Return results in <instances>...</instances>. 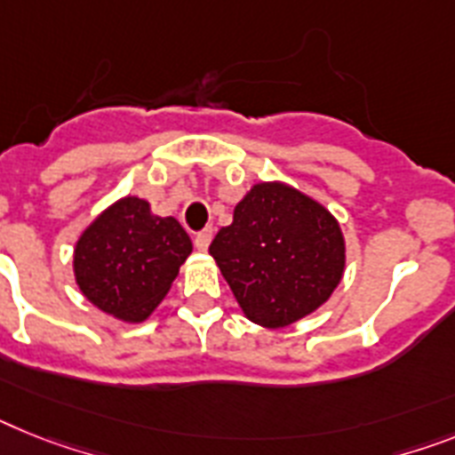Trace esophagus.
<instances>
[{
    "label": "esophagus",
    "instance_id": "esophagus-1",
    "mask_svg": "<svg viewBox=\"0 0 455 455\" xmlns=\"http://www.w3.org/2000/svg\"><path fill=\"white\" fill-rule=\"evenodd\" d=\"M210 240H212V228H204V231H198L196 235H194V245H196V250H208Z\"/></svg>",
    "mask_w": 455,
    "mask_h": 455
}]
</instances>
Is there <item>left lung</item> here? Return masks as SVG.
Wrapping results in <instances>:
<instances>
[{"mask_svg":"<svg viewBox=\"0 0 455 455\" xmlns=\"http://www.w3.org/2000/svg\"><path fill=\"white\" fill-rule=\"evenodd\" d=\"M210 254L247 319L268 328L315 312L345 270V240L333 215L280 182L251 187Z\"/></svg>","mask_w":455,"mask_h":455,"instance_id":"8db88e82","label":"left lung"}]
</instances>
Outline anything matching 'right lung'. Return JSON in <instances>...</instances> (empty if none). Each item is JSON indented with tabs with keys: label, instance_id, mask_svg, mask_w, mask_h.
I'll list each match as a JSON object with an SVG mask.
<instances>
[{
	"label": "right lung",
	"instance_id": "add662e5",
	"mask_svg": "<svg viewBox=\"0 0 455 455\" xmlns=\"http://www.w3.org/2000/svg\"><path fill=\"white\" fill-rule=\"evenodd\" d=\"M192 254V240L173 217H155L148 201L120 198L92 221L74 254L76 282L99 310L143 322Z\"/></svg>",
	"mask_w": 455,
	"mask_h": 455
}]
</instances>
